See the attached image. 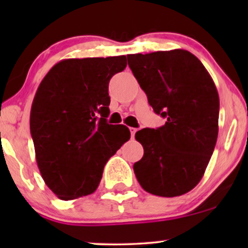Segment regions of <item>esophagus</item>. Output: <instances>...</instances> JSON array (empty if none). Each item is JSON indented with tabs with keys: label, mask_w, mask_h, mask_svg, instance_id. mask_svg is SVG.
<instances>
[{
	"label": "esophagus",
	"mask_w": 248,
	"mask_h": 248,
	"mask_svg": "<svg viewBox=\"0 0 248 248\" xmlns=\"http://www.w3.org/2000/svg\"><path fill=\"white\" fill-rule=\"evenodd\" d=\"M129 130H130V136H132V139H134V136H135V133H136V128H133V127H130L129 128Z\"/></svg>",
	"instance_id": "esophagus-1"
}]
</instances>
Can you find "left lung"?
Returning <instances> with one entry per match:
<instances>
[{
  "mask_svg": "<svg viewBox=\"0 0 248 248\" xmlns=\"http://www.w3.org/2000/svg\"><path fill=\"white\" fill-rule=\"evenodd\" d=\"M128 65L162 127L135 139L144 154L134 172L147 192L176 197L199 183L218 138L219 96L204 65L186 50L128 55Z\"/></svg>",
  "mask_w": 248,
  "mask_h": 248,
  "instance_id": "8db88e82",
  "label": "left lung"
}]
</instances>
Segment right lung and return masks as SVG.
Returning a JSON list of instances; mask_svg holds the SVG:
<instances>
[{
  "label": "right lung",
  "instance_id": "obj_1",
  "mask_svg": "<svg viewBox=\"0 0 248 248\" xmlns=\"http://www.w3.org/2000/svg\"><path fill=\"white\" fill-rule=\"evenodd\" d=\"M126 66V56L64 59L39 84L31 138L43 179L62 201L94 192L105 164L130 139L126 126L107 124L108 84Z\"/></svg>",
  "mask_w": 248,
  "mask_h": 248
}]
</instances>
